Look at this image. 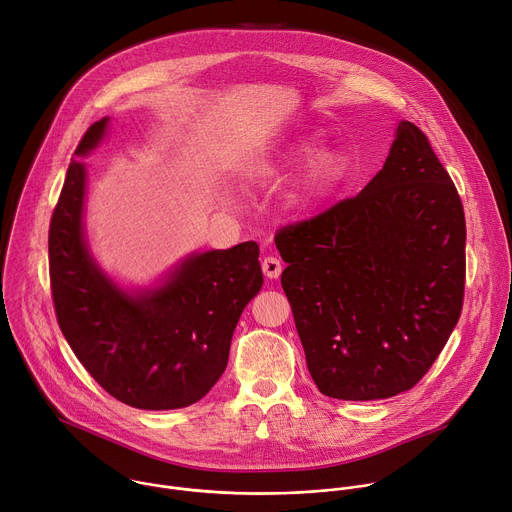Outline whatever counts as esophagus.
Listing matches in <instances>:
<instances>
[{"mask_svg": "<svg viewBox=\"0 0 512 512\" xmlns=\"http://www.w3.org/2000/svg\"><path fill=\"white\" fill-rule=\"evenodd\" d=\"M261 269L263 273L269 277V279H277L281 275V261L273 255H267L263 261H261Z\"/></svg>", "mask_w": 512, "mask_h": 512, "instance_id": "1", "label": "esophagus"}]
</instances>
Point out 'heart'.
Listing matches in <instances>:
<instances>
[{"instance_id":"heart-1","label":"heart","mask_w":512,"mask_h":512,"mask_svg":"<svg viewBox=\"0 0 512 512\" xmlns=\"http://www.w3.org/2000/svg\"><path fill=\"white\" fill-rule=\"evenodd\" d=\"M314 150H316V141H312V139L300 141L298 145H294V150L289 152L287 164L302 162V160L310 158ZM277 170L279 168L273 164H261L251 172V178L253 180H269L277 174ZM340 174H342V162L336 154H332V152L318 154L310 162L298 190L294 192V202L298 206H310V204L318 202L338 182Z\"/></svg>"}]
</instances>
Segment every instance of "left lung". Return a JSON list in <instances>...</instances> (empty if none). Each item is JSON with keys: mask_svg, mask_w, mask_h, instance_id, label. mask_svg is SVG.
<instances>
[{"mask_svg": "<svg viewBox=\"0 0 512 512\" xmlns=\"http://www.w3.org/2000/svg\"><path fill=\"white\" fill-rule=\"evenodd\" d=\"M275 245L320 393L373 401L423 379L462 314L466 221L417 125L399 123L383 170L360 194L279 229Z\"/></svg>", "mask_w": 512, "mask_h": 512, "instance_id": "obj_1", "label": "left lung"}]
</instances>
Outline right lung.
Returning a JSON list of instances; mask_svg holds the SVG:
<instances>
[{
    "instance_id": "right-lung-1",
    "label": "right lung",
    "mask_w": 512,
    "mask_h": 512,
    "mask_svg": "<svg viewBox=\"0 0 512 512\" xmlns=\"http://www.w3.org/2000/svg\"><path fill=\"white\" fill-rule=\"evenodd\" d=\"M107 121L87 129L77 156L97 148ZM85 184V164L72 160L48 231L58 326L89 375L117 401L148 411L188 407L227 369L237 322L263 285L259 245L192 255L160 287L129 294L87 249Z\"/></svg>"
}]
</instances>
